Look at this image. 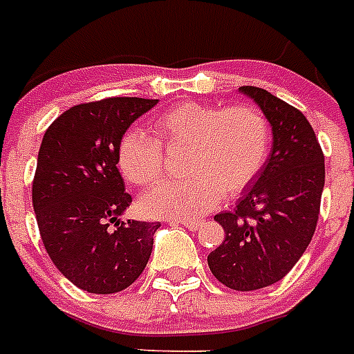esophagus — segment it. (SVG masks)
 I'll return each instance as SVG.
<instances>
[{"mask_svg":"<svg viewBox=\"0 0 354 354\" xmlns=\"http://www.w3.org/2000/svg\"><path fill=\"white\" fill-rule=\"evenodd\" d=\"M171 223H177V225H183V226H186V228H188V230H197V228H199L201 226V221H192V219H177V217H175V219H171Z\"/></svg>","mask_w":354,"mask_h":354,"instance_id":"34e87169","label":"esophagus"}]
</instances>
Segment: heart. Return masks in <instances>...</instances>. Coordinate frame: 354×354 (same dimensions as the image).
<instances>
[{"mask_svg": "<svg viewBox=\"0 0 354 354\" xmlns=\"http://www.w3.org/2000/svg\"><path fill=\"white\" fill-rule=\"evenodd\" d=\"M151 135L126 133L117 149L124 179L140 188L159 185L168 153H183L180 183H169L142 201L151 216L197 217L225 197L245 192L261 174L270 155L272 129L252 106H212L183 102L151 122Z\"/></svg>", "mask_w": 354, "mask_h": 354, "instance_id": "heart-1", "label": "heart"}]
</instances>
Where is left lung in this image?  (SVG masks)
<instances>
[{"label":"left lung","mask_w":354,"mask_h":354,"mask_svg":"<svg viewBox=\"0 0 354 354\" xmlns=\"http://www.w3.org/2000/svg\"><path fill=\"white\" fill-rule=\"evenodd\" d=\"M272 126L265 168L234 212L217 214L225 239L208 267L234 290H257L283 279L315 236L325 183L324 151L299 109L261 87L243 86Z\"/></svg>","instance_id":"1"}]
</instances>
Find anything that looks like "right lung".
Returning a JSON list of instances; mask_svg holds the SVG:
<instances>
[{"mask_svg": "<svg viewBox=\"0 0 354 354\" xmlns=\"http://www.w3.org/2000/svg\"><path fill=\"white\" fill-rule=\"evenodd\" d=\"M157 100L78 104L50 124L38 151L32 206L56 268L78 289L113 294L142 274L160 223L118 219L131 203L117 168L120 138Z\"/></svg>", "mask_w": 354, "mask_h": 354, "instance_id": "obj_1", "label": "right lung"}]
</instances>
